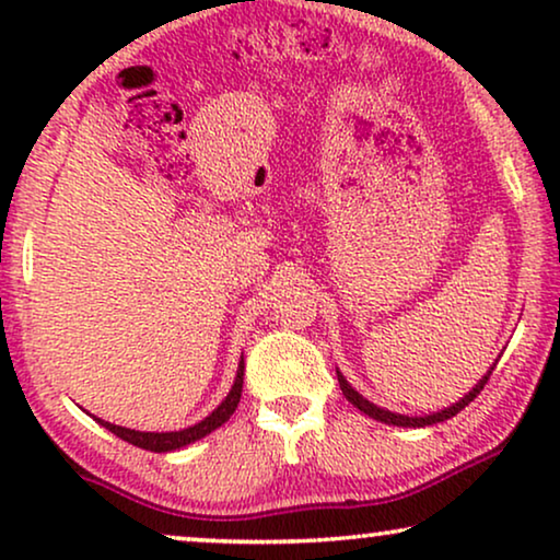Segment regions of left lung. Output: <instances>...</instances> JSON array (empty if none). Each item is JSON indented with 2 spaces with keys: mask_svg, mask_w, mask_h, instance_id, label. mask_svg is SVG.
<instances>
[{
  "mask_svg": "<svg viewBox=\"0 0 560 560\" xmlns=\"http://www.w3.org/2000/svg\"><path fill=\"white\" fill-rule=\"evenodd\" d=\"M494 372V366L492 370H489L485 377L479 380V385L471 389L469 395H464L462 400H458L456 405H451V408H446V410H441V412H433V416H425V418H410V416H397V412H389V410H382V408H377V405H372L370 400H364L362 395L357 393L354 387L349 385L347 380L341 377V372H339V387H341V393H343V397H347V400L354 405V408H359L364 412V416H370V418H374V420H382V423H389V425H402V428H423V425H433V423H443V420H448V418H454L456 412H462L466 405H469L474 397H477L481 389H485V385L489 382V374Z\"/></svg>",
  "mask_w": 560,
  "mask_h": 560,
  "instance_id": "8db88e82",
  "label": "left lung"
}]
</instances>
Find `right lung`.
Instances as JSON below:
<instances>
[{
    "label": "right lung",
    "mask_w": 560,
    "mask_h": 560,
    "mask_svg": "<svg viewBox=\"0 0 560 560\" xmlns=\"http://www.w3.org/2000/svg\"><path fill=\"white\" fill-rule=\"evenodd\" d=\"M242 385H244V359L240 362V370H236L234 387H232V393L226 395V400L221 402L219 408L213 410L209 418H203L201 423H196V425H190V428H183V431H173V433H142V431H129V428L106 423V420H98V418L96 420L104 428H109L114 435H119L121 441L132 443V446H137V448L155 451V454H165V451H175V448L188 446V443L203 439V435H209L211 431H217L219 425H224L226 420L232 418V412L236 410V405H240Z\"/></svg>",
    "instance_id": "right-lung-1"
}]
</instances>
